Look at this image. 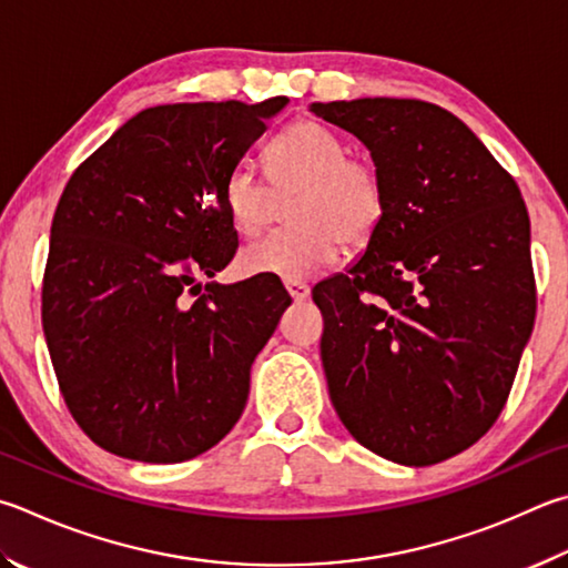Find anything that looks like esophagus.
I'll list each match as a JSON object with an SVG mask.
<instances>
[{"label": "esophagus", "instance_id": "esophagus-1", "mask_svg": "<svg viewBox=\"0 0 568 568\" xmlns=\"http://www.w3.org/2000/svg\"><path fill=\"white\" fill-rule=\"evenodd\" d=\"M285 291L291 293L293 301H305V297L311 295V285L303 281H285Z\"/></svg>", "mask_w": 568, "mask_h": 568}]
</instances>
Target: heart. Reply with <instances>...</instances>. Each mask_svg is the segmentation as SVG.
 Returning <instances> with one entry per match:
<instances>
[{
  "label": "heart",
  "mask_w": 568,
  "mask_h": 568,
  "mask_svg": "<svg viewBox=\"0 0 568 568\" xmlns=\"http://www.w3.org/2000/svg\"><path fill=\"white\" fill-rule=\"evenodd\" d=\"M267 173L275 191H295L291 231L265 235L241 255L248 275L305 281L333 265L345 245H365L385 219V181L373 161L347 156V143L317 121H295L267 146ZM271 183L248 163L223 181V205L241 235L265 229Z\"/></svg>",
  "instance_id": "1"
}]
</instances>
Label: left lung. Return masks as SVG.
<instances>
[{
  "label": "left lung",
  "mask_w": 568,
  "mask_h": 568,
  "mask_svg": "<svg viewBox=\"0 0 568 568\" xmlns=\"http://www.w3.org/2000/svg\"><path fill=\"white\" fill-rule=\"evenodd\" d=\"M311 111L365 143L387 193L365 255L313 291L329 399L379 457H455L497 422L534 327L519 185L467 123L427 101Z\"/></svg>",
  "instance_id": "1"
}]
</instances>
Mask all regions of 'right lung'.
Wrapping results in <instances>:
<instances>
[{"mask_svg": "<svg viewBox=\"0 0 568 568\" xmlns=\"http://www.w3.org/2000/svg\"><path fill=\"white\" fill-rule=\"evenodd\" d=\"M287 101L143 109L61 193L41 325L69 412L111 455L193 459L243 415L291 295L271 275L199 277L231 263L223 181Z\"/></svg>", "mask_w": 568, "mask_h": 568, "instance_id": "add662e5", "label": "right lung"}]
</instances>
